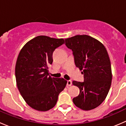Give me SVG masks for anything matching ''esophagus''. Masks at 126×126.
<instances>
[{"label": "esophagus", "instance_id": "esophagus-1", "mask_svg": "<svg viewBox=\"0 0 126 126\" xmlns=\"http://www.w3.org/2000/svg\"><path fill=\"white\" fill-rule=\"evenodd\" d=\"M72 85V81L71 80H68L67 81V86L68 87H70Z\"/></svg>", "mask_w": 126, "mask_h": 126}]
</instances>
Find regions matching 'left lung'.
I'll return each mask as SVG.
<instances>
[{
	"instance_id": "obj_1",
	"label": "left lung",
	"mask_w": 126,
	"mask_h": 126,
	"mask_svg": "<svg viewBox=\"0 0 126 126\" xmlns=\"http://www.w3.org/2000/svg\"><path fill=\"white\" fill-rule=\"evenodd\" d=\"M65 44L72 50L76 66L84 76L83 82H72L80 89L79 95L72 101L82 110H93L105 99L111 86V63L106 48L87 35L65 39Z\"/></svg>"
}]
</instances>
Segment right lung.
Wrapping results in <instances>:
<instances>
[{"label":"right lung","instance_id":"right-lung-1","mask_svg":"<svg viewBox=\"0 0 126 126\" xmlns=\"http://www.w3.org/2000/svg\"><path fill=\"white\" fill-rule=\"evenodd\" d=\"M64 43L63 38L38 36L20 50L15 66L17 87L27 104L35 110L45 111L56 105L58 95L66 85L63 78L49 76L56 48Z\"/></svg>","mask_w":126,"mask_h":126}]
</instances>
